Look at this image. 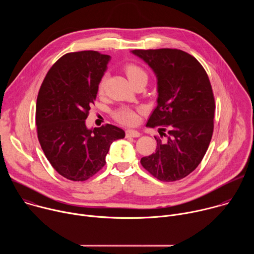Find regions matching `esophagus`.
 Here are the masks:
<instances>
[{
  "instance_id": "esophagus-1",
  "label": "esophagus",
  "mask_w": 254,
  "mask_h": 254,
  "mask_svg": "<svg viewBox=\"0 0 254 254\" xmlns=\"http://www.w3.org/2000/svg\"><path fill=\"white\" fill-rule=\"evenodd\" d=\"M126 135L127 136H131V137H138L139 135H140V133L137 131V130H135V129H127V130H126Z\"/></svg>"
}]
</instances>
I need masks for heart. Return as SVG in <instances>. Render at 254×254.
<instances>
[{
	"label": "heart",
	"instance_id": "obj_1",
	"mask_svg": "<svg viewBox=\"0 0 254 254\" xmlns=\"http://www.w3.org/2000/svg\"><path fill=\"white\" fill-rule=\"evenodd\" d=\"M125 72L131 82L132 85L136 84L137 82L140 81H147L148 80V74L147 72L144 71L143 68H141L139 65L134 64V63H128L125 66ZM104 81L105 78L103 77L98 85V91L102 92L103 87H104ZM114 119L119 122L122 125L126 126H132L135 125L138 121L137 117V110H134L132 107L129 106H121L118 110H116L113 114Z\"/></svg>",
	"mask_w": 254,
	"mask_h": 254
}]
</instances>
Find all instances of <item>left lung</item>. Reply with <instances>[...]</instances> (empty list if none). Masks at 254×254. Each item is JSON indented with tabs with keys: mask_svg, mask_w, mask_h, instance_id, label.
<instances>
[{
	"mask_svg": "<svg viewBox=\"0 0 254 254\" xmlns=\"http://www.w3.org/2000/svg\"><path fill=\"white\" fill-rule=\"evenodd\" d=\"M132 53L154 70L158 105L147 126L159 127L156 152L140 159L141 166L163 182L191 174L203 160L214 129L215 99L200 62L179 49H135ZM167 134H165V130Z\"/></svg>",
	"mask_w": 254,
	"mask_h": 254,
	"instance_id": "1",
	"label": "left lung"
}]
</instances>
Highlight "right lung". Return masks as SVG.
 <instances>
[{
  "label": "right lung",
  "mask_w": 254,
  "mask_h": 254,
  "mask_svg": "<svg viewBox=\"0 0 254 254\" xmlns=\"http://www.w3.org/2000/svg\"><path fill=\"white\" fill-rule=\"evenodd\" d=\"M110 58L92 50L67 53L47 72L38 92L41 148L54 170L74 182L100 171L113 141L125 137L122 128L110 124L93 129L85 126Z\"/></svg>",
  "instance_id": "obj_1"
}]
</instances>
